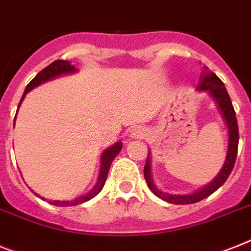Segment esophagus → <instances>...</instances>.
I'll return each mask as SVG.
<instances>
[{
	"label": "esophagus",
	"instance_id": "34e87169",
	"mask_svg": "<svg viewBox=\"0 0 251 251\" xmlns=\"http://www.w3.org/2000/svg\"><path fill=\"white\" fill-rule=\"evenodd\" d=\"M130 136H131V138H136V139H142V138L146 136V130H144V127L136 126V127H134V129L130 131Z\"/></svg>",
	"mask_w": 251,
	"mask_h": 251
}]
</instances>
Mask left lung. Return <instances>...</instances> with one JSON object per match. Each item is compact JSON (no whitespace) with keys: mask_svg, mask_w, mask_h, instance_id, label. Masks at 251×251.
<instances>
[{"mask_svg":"<svg viewBox=\"0 0 251 251\" xmlns=\"http://www.w3.org/2000/svg\"><path fill=\"white\" fill-rule=\"evenodd\" d=\"M196 89L199 91H209V94L214 98V100L217 101L219 111H221L222 116H223V119H225L226 124L228 126V151L227 156H226L225 165L221 169L219 174L214 178L213 182L205 185L203 188H201L197 192L191 193V195H170V193L161 192L160 189H157V187L153 183V179H152V174H151V156L148 153L146 166H144V178H146L147 184H148L151 191L156 196L160 197L161 200H164L166 202L176 203V205H188V203L199 202L201 200L210 196L211 193L215 192L227 180V178L231 174L232 169L235 166V161L236 157H237V119H236L235 109H233V105H232L231 98H229L227 93V89L225 87V83L222 82V79L215 73L211 72L206 66H203L202 72L200 75L199 85H197Z\"/></svg>","mask_w":251,"mask_h":251,"instance_id":"left-lung-1","label":"left lung"}]
</instances>
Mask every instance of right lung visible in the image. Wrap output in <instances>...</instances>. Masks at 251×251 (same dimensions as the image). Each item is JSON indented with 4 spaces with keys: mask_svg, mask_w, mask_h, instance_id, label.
I'll list each match as a JSON object with an SVG mask.
<instances>
[{
    "mask_svg": "<svg viewBox=\"0 0 251 251\" xmlns=\"http://www.w3.org/2000/svg\"><path fill=\"white\" fill-rule=\"evenodd\" d=\"M77 69L75 68V66H72L71 63L67 62V60H55L52 62L50 66H48L46 68H44L38 73L37 76L34 77L32 81H30L28 85H26L25 90H24L23 97L20 99V103L23 101V99L25 98V95L29 93L32 89H34L36 86H40L41 83L46 82L49 79H52L55 77H59L62 76V75H69V73H75ZM19 103V105H20ZM122 148V143L121 142H117L115 143L112 147L107 148V150L103 152L101 154V158H100V172H99V176H98V182L95 184L93 189H91L90 192L85 195V196L79 197V199L76 200H69V201H60V200H48L49 202L51 203V205H55V206H76V205H79V203H83L89 201V200L94 199V197L97 196L98 193L100 192L101 188L104 187V183L107 180V176H108V172H109V168H111V164L113 158L120 153V151ZM33 192V191H32ZM36 196H38L37 193L33 192ZM40 199L42 200H46L45 197H41L38 196Z\"/></svg>",
    "mask_w": 251,
    "mask_h": 251,
    "instance_id": "obj_1",
    "label": "right lung"
}]
</instances>
